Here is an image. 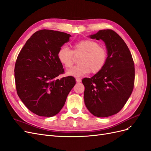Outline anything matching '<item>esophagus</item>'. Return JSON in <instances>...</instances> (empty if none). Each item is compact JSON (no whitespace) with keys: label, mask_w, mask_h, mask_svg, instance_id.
<instances>
[{"label":"esophagus","mask_w":151,"mask_h":151,"mask_svg":"<svg viewBox=\"0 0 151 151\" xmlns=\"http://www.w3.org/2000/svg\"><path fill=\"white\" fill-rule=\"evenodd\" d=\"M76 82L77 83H81V79L80 78H76Z\"/></svg>","instance_id":"obj_1"}]
</instances>
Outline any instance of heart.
Here are the masks:
<instances>
[{"instance_id":"heart-1","label":"heart","mask_w":151,"mask_h":151,"mask_svg":"<svg viewBox=\"0 0 151 151\" xmlns=\"http://www.w3.org/2000/svg\"><path fill=\"white\" fill-rule=\"evenodd\" d=\"M75 56H80L77 62L79 65L67 70V74L79 77L90 72L97 74L101 71L106 63L108 52L96 41L84 39L75 43L72 50L64 46L59 49L57 54L59 62L65 68L72 67Z\"/></svg>"}]
</instances>
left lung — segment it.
I'll return each mask as SVG.
<instances>
[{
    "label": "left lung",
    "instance_id": "1",
    "mask_svg": "<svg viewBox=\"0 0 151 151\" xmlns=\"http://www.w3.org/2000/svg\"><path fill=\"white\" fill-rule=\"evenodd\" d=\"M90 38L103 41L108 58L101 71L82 81L84 103L93 115L108 117L119 112L130 96L134 86V62L125 42L113 30H99Z\"/></svg>",
    "mask_w": 151,
    "mask_h": 151
}]
</instances>
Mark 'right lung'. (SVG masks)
Here are the masks:
<instances>
[{
  "label": "right lung",
  "mask_w": 151,
  "mask_h": 151,
  "mask_svg": "<svg viewBox=\"0 0 151 151\" xmlns=\"http://www.w3.org/2000/svg\"><path fill=\"white\" fill-rule=\"evenodd\" d=\"M70 36L60 31H38L18 55L14 68L17 93L25 106L38 116L57 115L76 84L72 76L56 78L64 72L58 52Z\"/></svg>",
  "instance_id": "obj_1"
}]
</instances>
